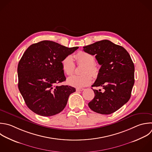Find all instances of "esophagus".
Instances as JSON below:
<instances>
[{
    "mask_svg": "<svg viewBox=\"0 0 152 152\" xmlns=\"http://www.w3.org/2000/svg\"><path fill=\"white\" fill-rule=\"evenodd\" d=\"M84 90V88H76V91H83Z\"/></svg>",
    "mask_w": 152,
    "mask_h": 152,
    "instance_id": "obj_1",
    "label": "esophagus"
}]
</instances>
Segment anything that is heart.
Returning <instances> with one entry per match:
<instances>
[{
	"label": "heart",
	"instance_id": "obj_1",
	"mask_svg": "<svg viewBox=\"0 0 152 152\" xmlns=\"http://www.w3.org/2000/svg\"><path fill=\"white\" fill-rule=\"evenodd\" d=\"M78 65H83L80 75H74L67 79V83L74 87L81 88L88 86L92 81V77L96 78L99 74L100 69L94 64V57L89 53L80 51L74 55ZM63 71L68 75L72 74L75 69V63L71 55H67L61 61ZM92 76H91V75Z\"/></svg>",
	"mask_w": 152,
	"mask_h": 152
}]
</instances>
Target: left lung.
I'll use <instances>...</instances> for the list:
<instances>
[{
  "instance_id": "8db88e82",
  "label": "left lung",
  "mask_w": 152,
  "mask_h": 152,
  "mask_svg": "<svg viewBox=\"0 0 152 152\" xmlns=\"http://www.w3.org/2000/svg\"><path fill=\"white\" fill-rule=\"evenodd\" d=\"M83 50L95 55L101 65L99 74L92 87L94 97L88 103L95 112L109 115L121 108L129 100L134 84V65L128 52L122 46L107 40L83 47Z\"/></svg>"
}]
</instances>
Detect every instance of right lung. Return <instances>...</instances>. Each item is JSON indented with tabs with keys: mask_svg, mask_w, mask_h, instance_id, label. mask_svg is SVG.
<instances>
[{
	"mask_svg": "<svg viewBox=\"0 0 152 152\" xmlns=\"http://www.w3.org/2000/svg\"><path fill=\"white\" fill-rule=\"evenodd\" d=\"M78 47L68 48L58 43L44 40L31 45L18 65V88L28 107L43 116L60 113L75 88L56 86L65 81L61 61Z\"/></svg>",
	"mask_w": 152,
	"mask_h": 152,
	"instance_id": "1",
	"label": "right lung"
}]
</instances>
